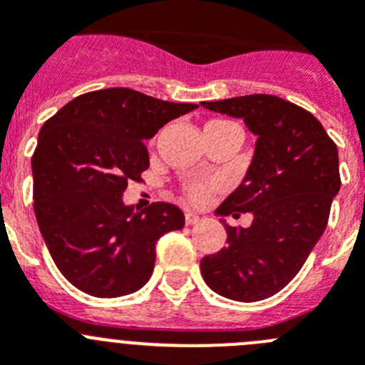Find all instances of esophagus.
Listing matches in <instances>:
<instances>
[{"label": "esophagus", "instance_id": "34e87169", "mask_svg": "<svg viewBox=\"0 0 365 365\" xmlns=\"http://www.w3.org/2000/svg\"><path fill=\"white\" fill-rule=\"evenodd\" d=\"M185 222H186V225H188V227H192V225L199 222V215L197 214H192V212H188V214L185 215Z\"/></svg>", "mask_w": 365, "mask_h": 365}]
</instances>
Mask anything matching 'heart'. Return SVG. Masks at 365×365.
Listing matches in <instances>:
<instances>
[{
  "label": "heart",
  "instance_id": "b5f03b06",
  "mask_svg": "<svg viewBox=\"0 0 365 365\" xmlns=\"http://www.w3.org/2000/svg\"><path fill=\"white\" fill-rule=\"evenodd\" d=\"M217 122H225V120H212L208 124H217ZM206 124V125H208ZM151 144H155V138H151ZM219 188V185H202V182H188L182 188V193H185V197L188 199V202L192 205H205L208 199H210L212 192Z\"/></svg>",
  "mask_w": 365,
  "mask_h": 365
}]
</instances>
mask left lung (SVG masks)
Instances as JSON below:
<instances>
[{
  "label": "left lung",
  "mask_w": 365,
  "mask_h": 365,
  "mask_svg": "<svg viewBox=\"0 0 365 365\" xmlns=\"http://www.w3.org/2000/svg\"><path fill=\"white\" fill-rule=\"evenodd\" d=\"M206 109L243 118L257 135L256 151L240 188L217 214L252 225L227 228V247L201 259L212 291L235 302H259L294 278L324 234L340 190L338 148L307 109L274 95L201 102Z\"/></svg>",
  "instance_id": "8db88e82"
}]
</instances>
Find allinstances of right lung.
<instances>
[{
    "label": "right lung",
    "mask_w": 365,
    "mask_h": 365,
    "mask_svg": "<svg viewBox=\"0 0 365 365\" xmlns=\"http://www.w3.org/2000/svg\"><path fill=\"white\" fill-rule=\"evenodd\" d=\"M197 108L128 87L76 96L45 122L32 153L34 214L67 282L98 298L131 294L153 272L155 245L185 227L170 202L144 210L122 202L150 166L144 138Z\"/></svg>",
    "instance_id": "obj_1"
}]
</instances>
